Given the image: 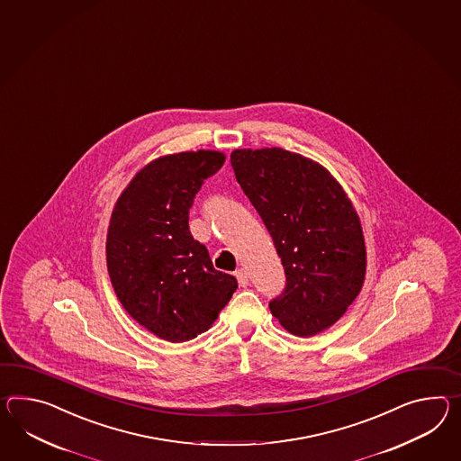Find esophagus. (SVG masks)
Returning <instances> with one entry per match:
<instances>
[{"label":"esophagus","mask_w":461,"mask_h":461,"mask_svg":"<svg viewBox=\"0 0 461 461\" xmlns=\"http://www.w3.org/2000/svg\"><path fill=\"white\" fill-rule=\"evenodd\" d=\"M235 275L236 280H238V283H240V286H243V288L248 286V283H249V276H248L247 270H243V268H241V270L236 271Z\"/></svg>","instance_id":"34e87169"}]
</instances>
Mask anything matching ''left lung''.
Returning <instances> with one entry per match:
<instances>
[{
  "instance_id": "1",
  "label": "left lung",
  "mask_w": 461,
  "mask_h": 461,
  "mask_svg": "<svg viewBox=\"0 0 461 461\" xmlns=\"http://www.w3.org/2000/svg\"><path fill=\"white\" fill-rule=\"evenodd\" d=\"M236 181L258 212L285 268V290L271 313L296 337L338 321L365 280L359 218L323 167L281 148L235 149Z\"/></svg>"
}]
</instances>
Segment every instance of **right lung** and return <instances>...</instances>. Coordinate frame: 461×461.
Masks as SVG:
<instances>
[{
	"instance_id": "right-lung-1",
	"label": "right lung",
	"mask_w": 461,
	"mask_h": 461,
	"mask_svg": "<svg viewBox=\"0 0 461 461\" xmlns=\"http://www.w3.org/2000/svg\"><path fill=\"white\" fill-rule=\"evenodd\" d=\"M223 163V153L204 149L159 158L113 210L106 263L114 293L140 325L171 343L206 331L238 288L188 225L196 193Z\"/></svg>"
}]
</instances>
